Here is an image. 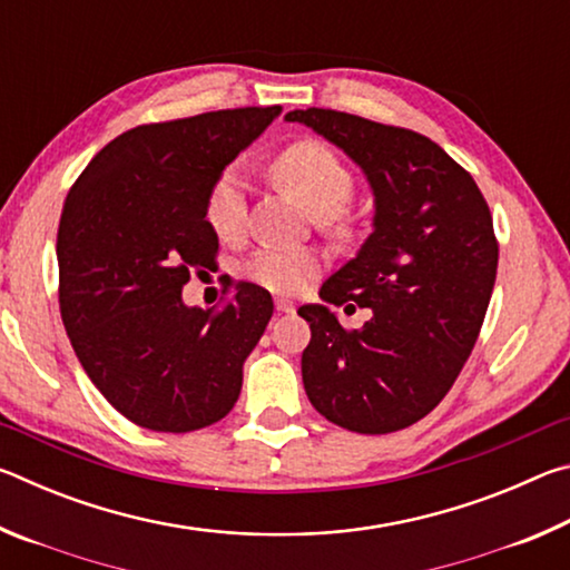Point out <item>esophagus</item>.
Here are the masks:
<instances>
[{
    "label": "esophagus",
    "instance_id": "obj_1",
    "mask_svg": "<svg viewBox=\"0 0 570 570\" xmlns=\"http://www.w3.org/2000/svg\"><path fill=\"white\" fill-rule=\"evenodd\" d=\"M274 304H276V312H278V314H292L294 308H296L292 298H276Z\"/></svg>",
    "mask_w": 570,
    "mask_h": 570
}]
</instances>
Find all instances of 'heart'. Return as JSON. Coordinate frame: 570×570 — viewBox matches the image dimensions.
<instances>
[{
    "label": "heart",
    "mask_w": 570,
    "mask_h": 570,
    "mask_svg": "<svg viewBox=\"0 0 570 570\" xmlns=\"http://www.w3.org/2000/svg\"><path fill=\"white\" fill-rule=\"evenodd\" d=\"M272 178L286 196L322 226L342 228V208L352 198L354 178L334 150L316 140H298L278 153ZM246 196L238 170L216 178L206 198V220L220 238H234L244 228ZM250 282L274 294H296L320 272V256L312 248H258L244 266Z\"/></svg>",
    "instance_id": "heart-1"
}]
</instances>
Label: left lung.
I'll use <instances>...</instances> for the list:
<instances>
[{
  "label": "left lung",
  "instance_id": "left-lung-1",
  "mask_svg": "<svg viewBox=\"0 0 570 570\" xmlns=\"http://www.w3.org/2000/svg\"><path fill=\"white\" fill-rule=\"evenodd\" d=\"M284 120L344 150L374 196L372 234L320 292L373 316L350 333L325 304L298 308L312 330L306 397L344 430H404L438 407L478 342L498 272L493 216L470 173L420 132L322 108Z\"/></svg>",
  "mask_w": 570,
  "mask_h": 570
}]
</instances>
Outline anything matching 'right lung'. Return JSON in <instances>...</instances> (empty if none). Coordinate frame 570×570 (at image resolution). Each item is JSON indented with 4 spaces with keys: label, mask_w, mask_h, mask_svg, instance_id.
<instances>
[{
    "label": "right lung",
    "mask_w": 570,
    "mask_h": 570,
    "mask_svg": "<svg viewBox=\"0 0 570 570\" xmlns=\"http://www.w3.org/2000/svg\"><path fill=\"white\" fill-rule=\"evenodd\" d=\"M282 108H236L138 125L108 142L67 193L57 264L72 350L122 417L193 432L234 410L244 362L274 314L240 282L220 312L183 304L190 272L216 262L206 220L216 178Z\"/></svg>",
    "instance_id": "1"
}]
</instances>
